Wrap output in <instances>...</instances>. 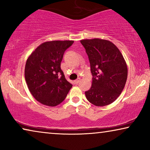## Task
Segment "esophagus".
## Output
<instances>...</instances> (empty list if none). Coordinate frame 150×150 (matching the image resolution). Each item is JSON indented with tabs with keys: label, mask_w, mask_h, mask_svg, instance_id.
<instances>
[{
	"label": "esophagus",
	"mask_w": 150,
	"mask_h": 150,
	"mask_svg": "<svg viewBox=\"0 0 150 150\" xmlns=\"http://www.w3.org/2000/svg\"><path fill=\"white\" fill-rule=\"evenodd\" d=\"M80 81H81V79H77V80H76V81H74V83L78 84V83H79Z\"/></svg>",
	"instance_id": "esophagus-1"
}]
</instances>
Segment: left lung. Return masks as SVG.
Returning a JSON list of instances; mask_svg holds the SVG:
<instances>
[{
	"label": "left lung",
	"instance_id": "obj_1",
	"mask_svg": "<svg viewBox=\"0 0 150 150\" xmlns=\"http://www.w3.org/2000/svg\"><path fill=\"white\" fill-rule=\"evenodd\" d=\"M89 57L93 76L88 101L97 106L111 104L122 93L128 77L124 57L113 43L101 39L81 40Z\"/></svg>",
	"mask_w": 150,
	"mask_h": 150
}]
</instances>
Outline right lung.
<instances>
[{
    "mask_svg": "<svg viewBox=\"0 0 150 150\" xmlns=\"http://www.w3.org/2000/svg\"><path fill=\"white\" fill-rule=\"evenodd\" d=\"M74 41H51L40 45L26 61L24 76L30 93L41 104L55 106L61 104L72 85L61 69L65 51Z\"/></svg>",
    "mask_w": 150,
    "mask_h": 150,
    "instance_id": "obj_1",
    "label": "right lung"
}]
</instances>
